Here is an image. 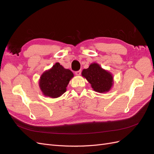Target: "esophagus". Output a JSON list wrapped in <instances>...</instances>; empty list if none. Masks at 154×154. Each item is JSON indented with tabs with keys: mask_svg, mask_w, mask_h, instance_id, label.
Here are the masks:
<instances>
[{
	"mask_svg": "<svg viewBox=\"0 0 154 154\" xmlns=\"http://www.w3.org/2000/svg\"><path fill=\"white\" fill-rule=\"evenodd\" d=\"M81 72H82L81 70H79V71L75 72V74H76V75H77V76H80V74H81Z\"/></svg>",
	"mask_w": 154,
	"mask_h": 154,
	"instance_id": "esophagus-1",
	"label": "esophagus"
}]
</instances>
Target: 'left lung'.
Returning <instances> with one entry per match:
<instances>
[{"instance_id":"left-lung-1","label":"left lung","mask_w":154,"mask_h":154,"mask_svg":"<svg viewBox=\"0 0 154 154\" xmlns=\"http://www.w3.org/2000/svg\"><path fill=\"white\" fill-rule=\"evenodd\" d=\"M82 75L91 83L93 90L97 92H109L113 85L112 74L102 69L99 64L91 63L88 69H83Z\"/></svg>"}]
</instances>
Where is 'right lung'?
I'll list each match as a JSON object with an SVG mask.
<instances>
[{
	"instance_id": "right-lung-1",
	"label": "right lung",
	"mask_w": 154,
	"mask_h": 154,
	"mask_svg": "<svg viewBox=\"0 0 154 154\" xmlns=\"http://www.w3.org/2000/svg\"><path fill=\"white\" fill-rule=\"evenodd\" d=\"M73 76L69 69L56 63L52 68L42 74L39 86L44 96L56 98L66 92V87Z\"/></svg>"
}]
</instances>
